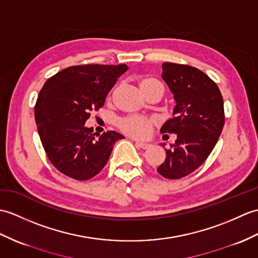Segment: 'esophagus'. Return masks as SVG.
<instances>
[{"mask_svg": "<svg viewBox=\"0 0 258 258\" xmlns=\"http://www.w3.org/2000/svg\"><path fill=\"white\" fill-rule=\"evenodd\" d=\"M136 145L143 149H147L149 146H151L148 143H145V142H136Z\"/></svg>", "mask_w": 258, "mask_h": 258, "instance_id": "esophagus-1", "label": "esophagus"}]
</instances>
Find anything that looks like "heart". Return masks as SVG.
Returning <instances> with one entry per match:
<instances>
[{"label": "heart", "instance_id": "1", "mask_svg": "<svg viewBox=\"0 0 258 258\" xmlns=\"http://www.w3.org/2000/svg\"><path fill=\"white\" fill-rule=\"evenodd\" d=\"M141 88L146 95L155 91H158L163 95L165 92L164 83L153 77L143 78L141 80ZM155 125H156V119L154 117L141 115L122 117L117 121V126L123 133L132 137H136V139H142V137L147 136L151 133V131Z\"/></svg>", "mask_w": 258, "mask_h": 258}]
</instances>
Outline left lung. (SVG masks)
Wrapping results in <instances>:
<instances>
[{
    "instance_id": "1",
    "label": "left lung",
    "mask_w": 258,
    "mask_h": 258,
    "mask_svg": "<svg viewBox=\"0 0 258 258\" xmlns=\"http://www.w3.org/2000/svg\"><path fill=\"white\" fill-rule=\"evenodd\" d=\"M161 77L176 106L160 132L177 134V140L157 171L166 179H180L199 168L217 144L224 126L223 98L217 83L191 66L164 62Z\"/></svg>"
}]
</instances>
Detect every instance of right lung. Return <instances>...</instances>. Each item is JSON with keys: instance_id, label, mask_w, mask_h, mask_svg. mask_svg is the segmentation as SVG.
<instances>
[{"instance_id": "1", "label": "right lung", "mask_w": 258, "mask_h": 258, "mask_svg": "<svg viewBox=\"0 0 258 258\" xmlns=\"http://www.w3.org/2000/svg\"><path fill=\"white\" fill-rule=\"evenodd\" d=\"M126 64L73 66L48 79L35 104V121L48 159L63 175L88 180L103 169L116 141L114 131L94 139L86 121L99 111Z\"/></svg>"}]
</instances>
